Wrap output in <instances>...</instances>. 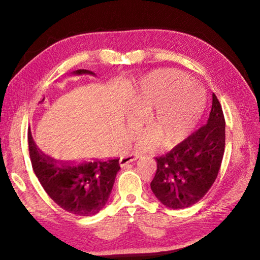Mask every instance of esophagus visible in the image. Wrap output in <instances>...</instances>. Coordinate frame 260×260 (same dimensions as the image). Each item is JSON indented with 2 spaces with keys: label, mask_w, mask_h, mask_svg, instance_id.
Listing matches in <instances>:
<instances>
[{
  "label": "esophagus",
  "mask_w": 260,
  "mask_h": 260,
  "mask_svg": "<svg viewBox=\"0 0 260 260\" xmlns=\"http://www.w3.org/2000/svg\"><path fill=\"white\" fill-rule=\"evenodd\" d=\"M138 158H139L138 155H124V156H121L120 158H119L120 167H124L127 164H130L132 161H135Z\"/></svg>",
  "instance_id": "34e87169"
}]
</instances>
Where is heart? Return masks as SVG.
I'll return each mask as SVG.
<instances>
[{
	"mask_svg": "<svg viewBox=\"0 0 260 260\" xmlns=\"http://www.w3.org/2000/svg\"><path fill=\"white\" fill-rule=\"evenodd\" d=\"M128 111L145 117V135L137 148L146 152L156 144L170 149L179 145L198 124L205 108V95L198 84L175 69H158L141 79L127 99ZM129 125L137 122L129 118Z\"/></svg>",
	"mask_w": 260,
	"mask_h": 260,
	"instance_id": "1",
	"label": "heart"
}]
</instances>
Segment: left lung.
<instances>
[{
	"mask_svg": "<svg viewBox=\"0 0 260 260\" xmlns=\"http://www.w3.org/2000/svg\"><path fill=\"white\" fill-rule=\"evenodd\" d=\"M225 144V121L217 96L207 124L161 157L151 188L162 205L171 209L190 207L214 184L221 166Z\"/></svg>",
	"mask_w": 260,
	"mask_h": 260,
	"instance_id": "obj_1",
	"label": "left lung"
}]
</instances>
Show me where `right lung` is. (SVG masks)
<instances>
[{
  "label": "right lung",
  "instance_id": "right-lung-1",
  "mask_svg": "<svg viewBox=\"0 0 260 260\" xmlns=\"http://www.w3.org/2000/svg\"><path fill=\"white\" fill-rule=\"evenodd\" d=\"M73 75L95 76L86 69H78ZM28 144L35 174L44 191L59 207L83 217L96 215L104 208L120 169L119 158H92L89 161L55 159L37 146L31 131Z\"/></svg>",
  "mask_w": 260,
  "mask_h": 260
}]
</instances>
